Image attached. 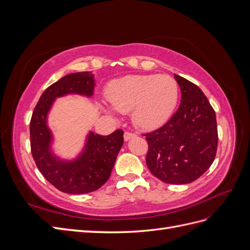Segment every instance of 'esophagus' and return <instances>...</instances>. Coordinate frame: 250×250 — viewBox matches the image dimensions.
<instances>
[{
  "mask_svg": "<svg viewBox=\"0 0 250 250\" xmlns=\"http://www.w3.org/2000/svg\"><path fill=\"white\" fill-rule=\"evenodd\" d=\"M137 137V134L135 133H132V132H128V131H126L125 133H124V140L127 142V141H129V140H131V139H133V138H135Z\"/></svg>",
  "mask_w": 250,
  "mask_h": 250,
  "instance_id": "esophagus-1",
  "label": "esophagus"
}]
</instances>
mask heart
Returning a JSON list of instances; mask_svg holds the SVG:
<instances>
[{
	"label": "heart",
	"mask_w": 250,
	"mask_h": 250,
	"mask_svg": "<svg viewBox=\"0 0 250 250\" xmlns=\"http://www.w3.org/2000/svg\"><path fill=\"white\" fill-rule=\"evenodd\" d=\"M179 88L168 75H128L111 81L106 87V99L111 107L102 110L112 118L116 112L131 111L134 126L142 130H154L164 125L176 107Z\"/></svg>",
	"instance_id": "heart-1"
}]
</instances>
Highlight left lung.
<instances>
[{"label": "left lung", "mask_w": 250, "mask_h": 250, "mask_svg": "<svg viewBox=\"0 0 250 250\" xmlns=\"http://www.w3.org/2000/svg\"><path fill=\"white\" fill-rule=\"evenodd\" d=\"M181 90L178 109L163 127L145 134L146 164L163 183L186 185L199 178L213 164L218 145L216 113L202 90L174 75Z\"/></svg>", "instance_id": "1"}]
</instances>
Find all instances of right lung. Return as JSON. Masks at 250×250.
I'll list each match as a JSON object with an SVG mask.
<instances>
[{"label":"right lung","instance_id":"right-lung-1","mask_svg":"<svg viewBox=\"0 0 250 250\" xmlns=\"http://www.w3.org/2000/svg\"><path fill=\"white\" fill-rule=\"evenodd\" d=\"M96 86L92 72L69 74L49 86L41 96L30 122L31 152L37 168L51 185L67 194H86L101 188L110 176L123 146L122 130L100 135L89 130L83 147L72 158L55 153V138L49 115L58 98L77 95L92 98Z\"/></svg>","mask_w":250,"mask_h":250}]
</instances>
